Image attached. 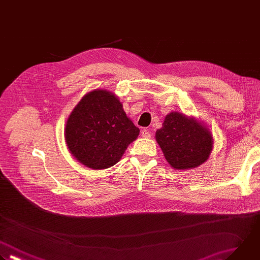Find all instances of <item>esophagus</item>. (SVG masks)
<instances>
[{
	"label": "esophagus",
	"mask_w": 260,
	"mask_h": 260,
	"mask_svg": "<svg viewBox=\"0 0 260 260\" xmlns=\"http://www.w3.org/2000/svg\"><path fill=\"white\" fill-rule=\"evenodd\" d=\"M141 136H142L143 138H150V137H151V133H150L148 130L144 129V130H142V132H141Z\"/></svg>",
	"instance_id": "obj_1"
}]
</instances>
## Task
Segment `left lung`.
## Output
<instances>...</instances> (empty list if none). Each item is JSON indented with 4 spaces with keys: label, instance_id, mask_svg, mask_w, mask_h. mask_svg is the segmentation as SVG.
<instances>
[{
    "label": "left lung",
    "instance_id": "left-lung-1",
    "mask_svg": "<svg viewBox=\"0 0 260 260\" xmlns=\"http://www.w3.org/2000/svg\"><path fill=\"white\" fill-rule=\"evenodd\" d=\"M155 139L166 160L175 170H189L207 160L213 147V137L207 126L178 112L165 118Z\"/></svg>",
    "mask_w": 260,
    "mask_h": 260
}]
</instances>
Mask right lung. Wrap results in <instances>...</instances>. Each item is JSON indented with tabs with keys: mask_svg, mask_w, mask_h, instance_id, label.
<instances>
[{
	"mask_svg": "<svg viewBox=\"0 0 260 260\" xmlns=\"http://www.w3.org/2000/svg\"><path fill=\"white\" fill-rule=\"evenodd\" d=\"M119 98L106 89H93L69 115L65 140L70 153L92 170L108 169L123 156L139 135Z\"/></svg>",
	"mask_w": 260,
	"mask_h": 260,
	"instance_id": "1",
	"label": "right lung"
}]
</instances>
